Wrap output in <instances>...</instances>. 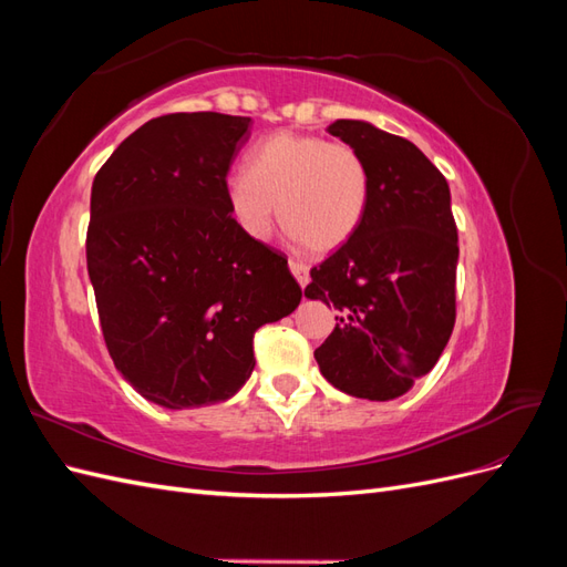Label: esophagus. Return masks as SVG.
<instances>
[{"mask_svg":"<svg viewBox=\"0 0 567 567\" xmlns=\"http://www.w3.org/2000/svg\"><path fill=\"white\" fill-rule=\"evenodd\" d=\"M288 267H290V271H293V277H296V281L305 288L307 284H310V267H307L305 262H300V260H290L288 262Z\"/></svg>","mask_w":567,"mask_h":567,"instance_id":"1","label":"esophagus"}]
</instances>
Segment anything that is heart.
<instances>
[{
    "label": "heart",
    "mask_w": 567,
    "mask_h": 567,
    "mask_svg": "<svg viewBox=\"0 0 567 567\" xmlns=\"http://www.w3.org/2000/svg\"><path fill=\"white\" fill-rule=\"evenodd\" d=\"M229 210L255 241H267L279 221L317 252L348 244L362 225L369 200V167L342 142L317 134L277 132L257 144L248 169L227 177Z\"/></svg>",
    "instance_id": "heart-1"
}]
</instances>
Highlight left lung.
Masks as SVG:
<instances>
[{
    "mask_svg": "<svg viewBox=\"0 0 567 567\" xmlns=\"http://www.w3.org/2000/svg\"><path fill=\"white\" fill-rule=\"evenodd\" d=\"M329 132L364 158L369 200L350 241L312 269L305 288V298L338 310L315 359L340 392L388 402L437 364L454 329L450 184L414 144L367 120H336Z\"/></svg>",
    "mask_w": 567,
    "mask_h": 567,
    "instance_id": "obj_1",
    "label": "left lung"
}]
</instances>
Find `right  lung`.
I'll return each instance as SVG.
<instances>
[{
	"mask_svg": "<svg viewBox=\"0 0 567 567\" xmlns=\"http://www.w3.org/2000/svg\"><path fill=\"white\" fill-rule=\"evenodd\" d=\"M250 117L173 113L120 144L92 184L87 271L120 375L165 409L225 402L255 369L252 336L296 310L286 255L225 196Z\"/></svg>",
	"mask_w": 567,
	"mask_h": 567,
	"instance_id": "1",
	"label": "right lung"
}]
</instances>
